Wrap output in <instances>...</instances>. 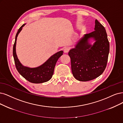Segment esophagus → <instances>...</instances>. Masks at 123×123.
<instances>
[{"instance_id":"1","label":"esophagus","mask_w":123,"mask_h":123,"mask_svg":"<svg viewBox=\"0 0 123 123\" xmlns=\"http://www.w3.org/2000/svg\"><path fill=\"white\" fill-rule=\"evenodd\" d=\"M69 48H65L64 49V53H68V52H69Z\"/></svg>"}]
</instances>
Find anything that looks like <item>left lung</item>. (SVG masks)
Segmentation results:
<instances>
[{
    "instance_id": "obj_1",
    "label": "left lung",
    "mask_w": 123,
    "mask_h": 123,
    "mask_svg": "<svg viewBox=\"0 0 123 123\" xmlns=\"http://www.w3.org/2000/svg\"><path fill=\"white\" fill-rule=\"evenodd\" d=\"M95 31L85 34L71 49L68 55L71 59L72 74L77 80L87 81L100 75L105 70L110 52V43L105 28L95 20ZM93 38V45L88 43Z\"/></svg>"
}]
</instances>
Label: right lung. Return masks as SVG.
Returning a JSON list of instances; mask_svg holds the SVG:
<instances>
[{"label": "right lung", "mask_w": 123, "mask_h": 123, "mask_svg": "<svg viewBox=\"0 0 123 123\" xmlns=\"http://www.w3.org/2000/svg\"><path fill=\"white\" fill-rule=\"evenodd\" d=\"M23 25L18 30L16 35L15 42L13 46V57L14 59L16 67L19 73L29 82L34 84H39L46 82L52 78L54 74L55 66L58 59L62 55L63 52L59 51L55 54L42 65L35 68H29L22 65L18 59L16 52V45L17 36L22 29Z\"/></svg>", "instance_id": "right-lung-1"}]
</instances>
